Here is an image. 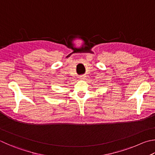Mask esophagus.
<instances>
[{
  "instance_id": "esophagus-1",
  "label": "esophagus",
  "mask_w": 155,
  "mask_h": 155,
  "mask_svg": "<svg viewBox=\"0 0 155 155\" xmlns=\"http://www.w3.org/2000/svg\"><path fill=\"white\" fill-rule=\"evenodd\" d=\"M84 78H85V77H81V79H84Z\"/></svg>"
}]
</instances>
